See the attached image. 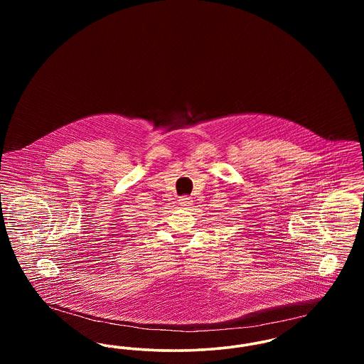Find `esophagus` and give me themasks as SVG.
I'll use <instances>...</instances> for the list:
<instances>
[{"label": "esophagus", "mask_w": 364, "mask_h": 364, "mask_svg": "<svg viewBox=\"0 0 364 364\" xmlns=\"http://www.w3.org/2000/svg\"><path fill=\"white\" fill-rule=\"evenodd\" d=\"M192 198L191 196H181L180 199H178V203H180V206L184 208H188L190 206H192Z\"/></svg>", "instance_id": "esophagus-1"}]
</instances>
